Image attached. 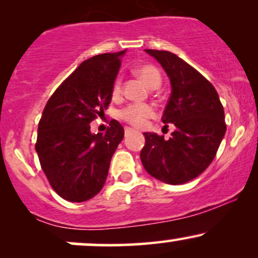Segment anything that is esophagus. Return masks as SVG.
<instances>
[{
    "label": "esophagus",
    "instance_id": "obj_1",
    "mask_svg": "<svg viewBox=\"0 0 258 258\" xmlns=\"http://www.w3.org/2000/svg\"><path fill=\"white\" fill-rule=\"evenodd\" d=\"M131 132H133L132 128H130V127H125V135L126 136L128 135V133H131Z\"/></svg>",
    "mask_w": 258,
    "mask_h": 258
}]
</instances>
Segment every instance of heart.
<instances>
[{"mask_svg": "<svg viewBox=\"0 0 258 258\" xmlns=\"http://www.w3.org/2000/svg\"><path fill=\"white\" fill-rule=\"evenodd\" d=\"M136 74L152 88H158L162 82L161 73L155 65H141L136 69ZM121 91H122V81L120 78H117L112 85V94L120 96ZM154 111H155L154 106L147 103H133L120 111V119L135 127H142L149 117L153 116Z\"/></svg>", "mask_w": 258, "mask_h": 258, "instance_id": "obj_1", "label": "heart"}]
</instances>
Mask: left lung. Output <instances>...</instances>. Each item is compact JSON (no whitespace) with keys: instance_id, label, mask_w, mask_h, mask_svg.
<instances>
[{"instance_id":"obj_1","label":"left lung","mask_w":258,"mask_h":258,"mask_svg":"<svg viewBox=\"0 0 258 258\" xmlns=\"http://www.w3.org/2000/svg\"><path fill=\"white\" fill-rule=\"evenodd\" d=\"M146 52L170 78L172 92L162 122L173 123L176 131L167 141L164 136L143 133L142 164L154 178L183 184L203 173L215 159L227 130L223 105L211 82L182 58L168 51Z\"/></svg>"}]
</instances>
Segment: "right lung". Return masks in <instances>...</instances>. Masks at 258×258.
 I'll list each match as a JSON object with an SVG mask.
<instances>
[{
    "mask_svg": "<svg viewBox=\"0 0 258 258\" xmlns=\"http://www.w3.org/2000/svg\"><path fill=\"white\" fill-rule=\"evenodd\" d=\"M123 53H103L82 61L43 109L35 149L49 184L68 201L82 203L99 193L123 138L116 120L105 133L90 131V123L110 104Z\"/></svg>",
    "mask_w": 258,
    "mask_h": 258,
    "instance_id": "1",
    "label": "right lung"
}]
</instances>
